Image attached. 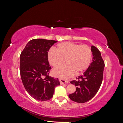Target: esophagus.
<instances>
[{
	"label": "esophagus",
	"instance_id": "obj_1",
	"mask_svg": "<svg viewBox=\"0 0 123 123\" xmlns=\"http://www.w3.org/2000/svg\"><path fill=\"white\" fill-rule=\"evenodd\" d=\"M59 82H60L61 85L64 84H68L69 83L68 80H64L63 79H62V78H59Z\"/></svg>",
	"mask_w": 123,
	"mask_h": 123
}]
</instances>
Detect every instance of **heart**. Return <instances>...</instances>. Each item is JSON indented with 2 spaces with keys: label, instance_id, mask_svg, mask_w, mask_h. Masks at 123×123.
Masks as SVG:
<instances>
[{
  "label": "heart",
  "instance_id": "b5f03b06",
  "mask_svg": "<svg viewBox=\"0 0 123 123\" xmlns=\"http://www.w3.org/2000/svg\"><path fill=\"white\" fill-rule=\"evenodd\" d=\"M91 56L92 51L88 46L72 42L59 43L56 50L51 49L48 53V60L55 68L62 66L65 61L67 63L54 70L56 75L63 78L71 76L75 72L79 74L85 71L90 64Z\"/></svg>",
  "mask_w": 123,
  "mask_h": 123
}]
</instances>
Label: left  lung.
Returning <instances> with one entry per match:
<instances>
[{"label": "left lung", "mask_w": 123, "mask_h": 123, "mask_svg": "<svg viewBox=\"0 0 123 123\" xmlns=\"http://www.w3.org/2000/svg\"><path fill=\"white\" fill-rule=\"evenodd\" d=\"M93 59L87 70L82 75L76 77V80L70 83L76 86V91L69 95L74 102L84 103L94 96L101 86L105 63L100 51L97 48L91 46Z\"/></svg>", "instance_id": "left-lung-1"}]
</instances>
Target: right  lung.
<instances>
[{"instance_id": "right-lung-1", "label": "right lung", "mask_w": 123, "mask_h": 123, "mask_svg": "<svg viewBox=\"0 0 123 123\" xmlns=\"http://www.w3.org/2000/svg\"><path fill=\"white\" fill-rule=\"evenodd\" d=\"M57 41L34 39L26 44L20 55V73L26 91L33 98L45 101L53 97L58 79L49 76L51 67L48 59L50 48Z\"/></svg>"}]
</instances>
